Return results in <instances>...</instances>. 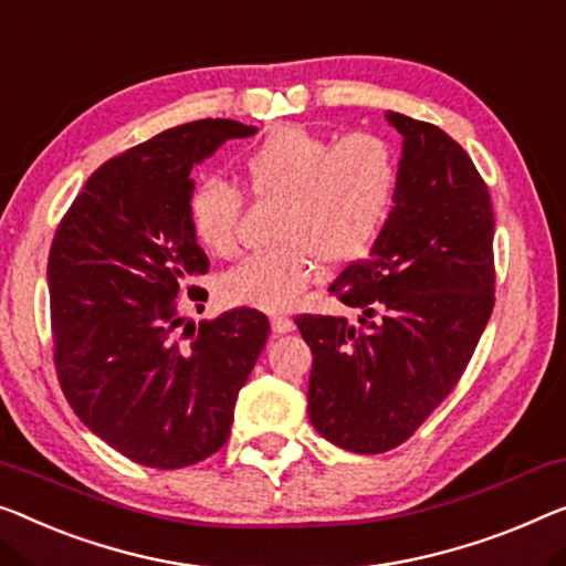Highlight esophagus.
Listing matches in <instances>:
<instances>
[{
  "label": "esophagus",
  "mask_w": 566,
  "mask_h": 566,
  "mask_svg": "<svg viewBox=\"0 0 566 566\" xmlns=\"http://www.w3.org/2000/svg\"><path fill=\"white\" fill-rule=\"evenodd\" d=\"M272 331H274L276 335L292 333V331H294L292 317H286V315H274V317H272Z\"/></svg>",
  "instance_id": "34e87169"
}]
</instances>
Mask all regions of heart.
I'll list each match as a JSON object with an SVG mask.
<instances>
[{
	"label": "heart",
	"instance_id": "1",
	"mask_svg": "<svg viewBox=\"0 0 566 566\" xmlns=\"http://www.w3.org/2000/svg\"><path fill=\"white\" fill-rule=\"evenodd\" d=\"M249 196L280 202L272 251L226 272V302L256 310L292 307L315 280L317 264L343 266L368 256L389 223L399 163L384 137L353 132L340 139L307 126H276L235 159ZM243 198L223 180H202L188 196V223L210 254L239 247Z\"/></svg>",
	"mask_w": 566,
	"mask_h": 566
}]
</instances>
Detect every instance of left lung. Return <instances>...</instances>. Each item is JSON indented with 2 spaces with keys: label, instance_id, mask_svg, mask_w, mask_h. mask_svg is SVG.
<instances>
[{
  "label": "left lung",
  "instance_id": "obj_1",
  "mask_svg": "<svg viewBox=\"0 0 566 566\" xmlns=\"http://www.w3.org/2000/svg\"><path fill=\"white\" fill-rule=\"evenodd\" d=\"M403 137L389 223L368 259L327 286L345 317L297 315L312 350L307 415L343 450L407 442L465 374L495 305L493 206L472 159L440 126L389 112Z\"/></svg>",
  "mask_w": 566,
  "mask_h": 566
}]
</instances>
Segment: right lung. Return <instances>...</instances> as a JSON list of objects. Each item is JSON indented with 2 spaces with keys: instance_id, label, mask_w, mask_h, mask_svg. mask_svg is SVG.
Masks as SVG:
<instances>
[{
  "instance_id": "add662e5",
  "label": "right lung",
  "mask_w": 566,
  "mask_h": 566,
  "mask_svg": "<svg viewBox=\"0 0 566 566\" xmlns=\"http://www.w3.org/2000/svg\"><path fill=\"white\" fill-rule=\"evenodd\" d=\"M256 126L200 119L116 155L83 185L48 256L57 381L75 415L124 458L177 470L221 450L235 396L269 337L239 307L185 325L177 305L208 256L188 223L190 170Z\"/></svg>"
}]
</instances>
